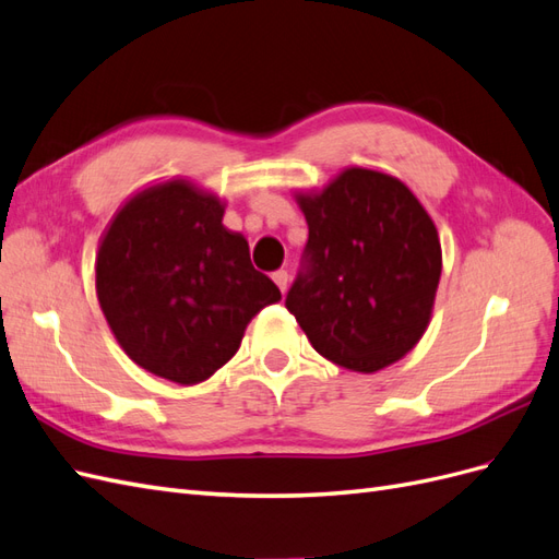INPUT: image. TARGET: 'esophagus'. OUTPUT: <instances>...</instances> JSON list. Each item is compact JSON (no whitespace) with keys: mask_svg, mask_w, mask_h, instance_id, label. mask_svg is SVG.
<instances>
[{"mask_svg":"<svg viewBox=\"0 0 559 559\" xmlns=\"http://www.w3.org/2000/svg\"><path fill=\"white\" fill-rule=\"evenodd\" d=\"M273 280H275V284L280 286L282 294H284L286 286H289V273H286L284 267H280V270H275V273H273Z\"/></svg>","mask_w":559,"mask_h":559,"instance_id":"obj_1","label":"esophagus"}]
</instances>
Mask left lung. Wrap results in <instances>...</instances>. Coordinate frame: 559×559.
Instances as JSON below:
<instances>
[{
    "label": "left lung",
    "mask_w": 559,
    "mask_h": 559,
    "mask_svg": "<svg viewBox=\"0 0 559 559\" xmlns=\"http://www.w3.org/2000/svg\"><path fill=\"white\" fill-rule=\"evenodd\" d=\"M308 245L289 310L329 361L376 373L425 335L441 280V240L413 191L347 167L321 193H298Z\"/></svg>",
    "instance_id": "8db88e82"
}]
</instances>
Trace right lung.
<instances>
[{"mask_svg": "<svg viewBox=\"0 0 559 559\" xmlns=\"http://www.w3.org/2000/svg\"><path fill=\"white\" fill-rule=\"evenodd\" d=\"M222 218L216 195L165 181L126 202L97 251V300L118 345L177 384L214 376L249 321L282 298Z\"/></svg>", "mask_w": 559, "mask_h": 559, "instance_id": "right-lung-1", "label": "right lung"}]
</instances>
